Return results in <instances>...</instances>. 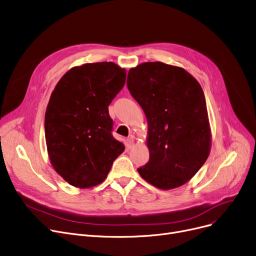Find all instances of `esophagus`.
Instances as JSON below:
<instances>
[{
    "label": "esophagus",
    "instance_id": "1",
    "mask_svg": "<svg viewBox=\"0 0 256 256\" xmlns=\"http://www.w3.org/2000/svg\"><path fill=\"white\" fill-rule=\"evenodd\" d=\"M133 144H134V140H133V138H132V136L128 138H127V142H126V146H127V148H130L133 146Z\"/></svg>",
    "mask_w": 256,
    "mask_h": 256
}]
</instances>
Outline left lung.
I'll use <instances>...</instances> for the list:
<instances>
[{
  "label": "left lung",
  "mask_w": 256,
  "mask_h": 256,
  "mask_svg": "<svg viewBox=\"0 0 256 256\" xmlns=\"http://www.w3.org/2000/svg\"><path fill=\"white\" fill-rule=\"evenodd\" d=\"M127 88L148 127L150 160L138 172L160 189L184 185L202 166L211 146L200 84L183 68L148 62L129 70Z\"/></svg>",
  "instance_id": "8db88e82"
}]
</instances>
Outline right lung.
Segmentation results:
<instances>
[{
	"label": "right lung",
	"instance_id": "obj_1",
	"mask_svg": "<svg viewBox=\"0 0 256 256\" xmlns=\"http://www.w3.org/2000/svg\"><path fill=\"white\" fill-rule=\"evenodd\" d=\"M126 71L112 62L70 69L56 84L45 112V140L56 172L70 185L102 183L125 146L112 136L108 105Z\"/></svg>",
	"mask_w": 256,
	"mask_h": 256
}]
</instances>
